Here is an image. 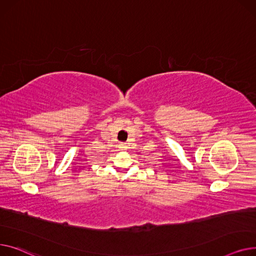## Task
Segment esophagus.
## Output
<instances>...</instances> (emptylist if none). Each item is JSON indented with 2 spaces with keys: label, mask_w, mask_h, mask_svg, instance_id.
<instances>
[{
  "label": "esophagus",
  "mask_w": 256,
  "mask_h": 256,
  "mask_svg": "<svg viewBox=\"0 0 256 256\" xmlns=\"http://www.w3.org/2000/svg\"><path fill=\"white\" fill-rule=\"evenodd\" d=\"M120 148H122L123 150H125V148H126V144H120Z\"/></svg>",
  "instance_id": "1"
}]
</instances>
